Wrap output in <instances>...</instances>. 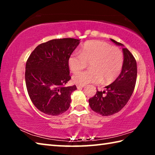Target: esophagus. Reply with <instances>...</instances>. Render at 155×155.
I'll list each match as a JSON object with an SVG mask.
<instances>
[{
	"instance_id": "1",
	"label": "esophagus",
	"mask_w": 155,
	"mask_h": 155,
	"mask_svg": "<svg viewBox=\"0 0 155 155\" xmlns=\"http://www.w3.org/2000/svg\"><path fill=\"white\" fill-rule=\"evenodd\" d=\"M83 87H84V85H77V89H78V90H79V89H82Z\"/></svg>"
}]
</instances>
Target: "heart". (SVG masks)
Segmentation results:
<instances>
[{
  "instance_id": "heart-1",
  "label": "heart",
  "mask_w": 155,
  "mask_h": 155,
  "mask_svg": "<svg viewBox=\"0 0 155 155\" xmlns=\"http://www.w3.org/2000/svg\"><path fill=\"white\" fill-rule=\"evenodd\" d=\"M87 62L90 63V69L73 75V82L77 85L98 83L103 80L105 83L113 82L122 71L124 55L120 49L105 41L91 40L85 43L79 53L70 54L68 60L72 72L83 69Z\"/></svg>"
}]
</instances>
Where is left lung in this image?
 <instances>
[{
	"mask_svg": "<svg viewBox=\"0 0 155 155\" xmlns=\"http://www.w3.org/2000/svg\"><path fill=\"white\" fill-rule=\"evenodd\" d=\"M118 46L123 44L111 39ZM124 64L121 73L114 82L106 86V90H97L95 96L89 99L91 109L103 116H109L119 112L129 101L134 91L137 79V62L127 48H123Z\"/></svg>",
	"mask_w": 155,
	"mask_h": 155,
	"instance_id": "left-lung-1",
	"label": "left lung"
}]
</instances>
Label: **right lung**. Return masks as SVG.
<instances>
[{
  "label": "right lung",
  "instance_id": "1",
  "mask_svg": "<svg viewBox=\"0 0 155 155\" xmlns=\"http://www.w3.org/2000/svg\"><path fill=\"white\" fill-rule=\"evenodd\" d=\"M80 40L74 38L55 39L38 45L26 64L25 81L34 105L50 115L66 111L71 103L76 85L66 87L71 78L68 60Z\"/></svg>",
  "mask_w": 155,
  "mask_h": 155
}]
</instances>
